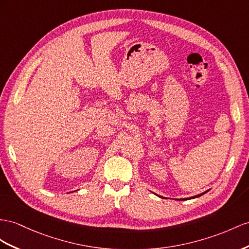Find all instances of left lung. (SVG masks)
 Wrapping results in <instances>:
<instances>
[{"mask_svg":"<svg viewBox=\"0 0 249 249\" xmlns=\"http://www.w3.org/2000/svg\"><path fill=\"white\" fill-rule=\"evenodd\" d=\"M204 194H206V193H203V194H201V195H197V196H191V197H196V196H202V195H204ZM182 200H186V199H182Z\"/></svg>","mask_w":249,"mask_h":249,"instance_id":"obj_1","label":"left lung"}]
</instances>
